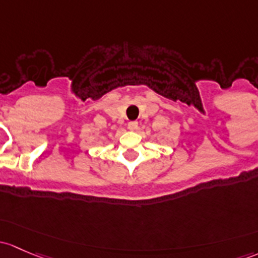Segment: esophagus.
<instances>
[{"instance_id":"34e87169","label":"esophagus","mask_w":258,"mask_h":258,"mask_svg":"<svg viewBox=\"0 0 258 258\" xmlns=\"http://www.w3.org/2000/svg\"><path fill=\"white\" fill-rule=\"evenodd\" d=\"M127 127H128V130H131V131H135V130L138 128V122L137 121H130L128 123H127Z\"/></svg>"}]
</instances>
